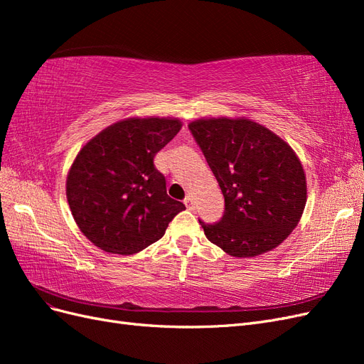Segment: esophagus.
Instances as JSON below:
<instances>
[{
  "instance_id": "obj_1",
  "label": "esophagus",
  "mask_w": 364,
  "mask_h": 364,
  "mask_svg": "<svg viewBox=\"0 0 364 364\" xmlns=\"http://www.w3.org/2000/svg\"><path fill=\"white\" fill-rule=\"evenodd\" d=\"M183 203H185V206L188 208V209H194V200H193V196H186L185 199H183Z\"/></svg>"
}]
</instances>
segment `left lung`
Returning a JSON list of instances; mask_svg holds the SVG:
<instances>
[{"label":"left lung","mask_w":364,"mask_h":364,"mask_svg":"<svg viewBox=\"0 0 364 364\" xmlns=\"http://www.w3.org/2000/svg\"><path fill=\"white\" fill-rule=\"evenodd\" d=\"M188 129L225 197L217 223L199 220L206 238L238 258L281 245L306 202L304 168L291 147L246 118L197 119Z\"/></svg>","instance_id":"8db88e82"}]
</instances>
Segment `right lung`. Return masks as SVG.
Returning <instances> with one entry per match:
<instances>
[{"mask_svg": "<svg viewBox=\"0 0 364 364\" xmlns=\"http://www.w3.org/2000/svg\"><path fill=\"white\" fill-rule=\"evenodd\" d=\"M181 127L176 118H129L79 151L68 173L67 199L77 226L97 247L132 255L158 241L183 211L153 164Z\"/></svg>", "mask_w": 364, "mask_h": 364, "instance_id": "1", "label": "right lung"}]
</instances>
